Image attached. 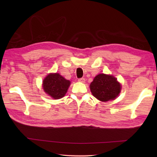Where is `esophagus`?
Segmentation results:
<instances>
[{
  "instance_id": "1",
  "label": "esophagus",
  "mask_w": 157,
  "mask_h": 157,
  "mask_svg": "<svg viewBox=\"0 0 157 157\" xmlns=\"http://www.w3.org/2000/svg\"><path fill=\"white\" fill-rule=\"evenodd\" d=\"M78 82H82V83H84V82H85V78H79V79H78Z\"/></svg>"
}]
</instances>
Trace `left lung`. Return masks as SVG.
<instances>
[{"mask_svg":"<svg viewBox=\"0 0 157 157\" xmlns=\"http://www.w3.org/2000/svg\"><path fill=\"white\" fill-rule=\"evenodd\" d=\"M93 96L102 102L114 100L121 91V85L112 75L99 74L90 85Z\"/></svg>","mask_w":157,"mask_h":157,"instance_id":"left-lung-1","label":"left lung"}]
</instances>
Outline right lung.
Returning <instances> with one entry per match:
<instances>
[{
    "mask_svg": "<svg viewBox=\"0 0 157 157\" xmlns=\"http://www.w3.org/2000/svg\"><path fill=\"white\" fill-rule=\"evenodd\" d=\"M70 86V81L59 73H50L43 81L44 92L55 99L63 97Z\"/></svg>",
    "mask_w": 157,
    "mask_h": 157,
    "instance_id": "right-lung-1",
    "label": "right lung"
}]
</instances>
